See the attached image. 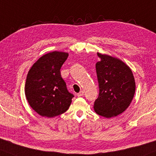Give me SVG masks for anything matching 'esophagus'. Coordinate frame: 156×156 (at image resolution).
Masks as SVG:
<instances>
[{
	"label": "esophagus",
	"mask_w": 156,
	"mask_h": 156,
	"mask_svg": "<svg viewBox=\"0 0 156 156\" xmlns=\"http://www.w3.org/2000/svg\"><path fill=\"white\" fill-rule=\"evenodd\" d=\"M84 92L83 91V90H80V91L78 93V94H77V96H78V97H80V96H82L83 95Z\"/></svg>",
	"instance_id": "esophagus-1"
}]
</instances>
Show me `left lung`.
<instances>
[{
  "instance_id": "left-lung-1",
  "label": "left lung",
  "mask_w": 156,
  "mask_h": 156,
  "mask_svg": "<svg viewBox=\"0 0 156 156\" xmlns=\"http://www.w3.org/2000/svg\"><path fill=\"white\" fill-rule=\"evenodd\" d=\"M101 61L96 64L99 94L94 102L98 115L110 118L125 112L135 92L130 68L119 59L98 53Z\"/></svg>"
}]
</instances>
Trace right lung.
<instances>
[{"instance_id": "obj_1", "label": "right lung", "mask_w": 156, "mask_h": 156, "mask_svg": "<svg viewBox=\"0 0 156 156\" xmlns=\"http://www.w3.org/2000/svg\"><path fill=\"white\" fill-rule=\"evenodd\" d=\"M68 57L66 52L47 53L33 65L27 74L26 97L31 107L42 117L51 118L66 112L74 97L60 74Z\"/></svg>"}]
</instances>
